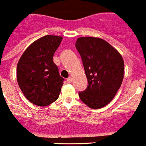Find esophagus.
Wrapping results in <instances>:
<instances>
[{
  "mask_svg": "<svg viewBox=\"0 0 146 146\" xmlns=\"http://www.w3.org/2000/svg\"><path fill=\"white\" fill-rule=\"evenodd\" d=\"M72 81H73V78H72L71 77L68 78H67V82L68 83H71Z\"/></svg>",
  "mask_w": 146,
  "mask_h": 146,
  "instance_id": "obj_1",
  "label": "esophagus"
}]
</instances>
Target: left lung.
Here are the masks:
<instances>
[{
	"instance_id": "obj_1",
	"label": "left lung",
	"mask_w": 146,
	"mask_h": 146,
	"mask_svg": "<svg viewBox=\"0 0 146 146\" xmlns=\"http://www.w3.org/2000/svg\"><path fill=\"white\" fill-rule=\"evenodd\" d=\"M76 47L81 56L88 83L87 88L78 93L79 97L90 108H101L113 99L122 84V56L100 38H78Z\"/></svg>"
}]
</instances>
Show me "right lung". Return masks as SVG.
<instances>
[{
    "label": "right lung",
    "mask_w": 146,
    "mask_h": 146,
    "mask_svg": "<svg viewBox=\"0 0 146 146\" xmlns=\"http://www.w3.org/2000/svg\"><path fill=\"white\" fill-rule=\"evenodd\" d=\"M63 38L45 35L31 43L17 65V81L27 99L38 106H47L59 97L64 79L53 60Z\"/></svg>",
    "instance_id": "obj_1"
}]
</instances>
